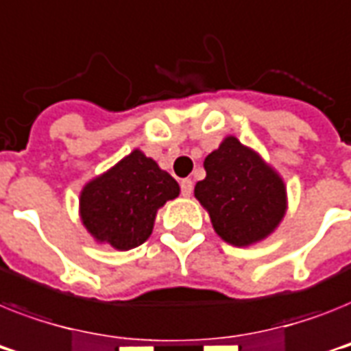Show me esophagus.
I'll return each mask as SVG.
<instances>
[{
  "label": "esophagus",
  "mask_w": 351,
  "mask_h": 351,
  "mask_svg": "<svg viewBox=\"0 0 351 351\" xmlns=\"http://www.w3.org/2000/svg\"><path fill=\"white\" fill-rule=\"evenodd\" d=\"M180 187H182V195H184L185 198H189L191 193H193V182H191L189 178H184V180L180 182Z\"/></svg>",
  "instance_id": "1"
}]
</instances>
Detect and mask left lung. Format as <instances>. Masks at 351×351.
Here are the masks:
<instances>
[{
  "instance_id": "obj_1",
  "label": "left lung",
  "mask_w": 351,
  "mask_h": 351,
  "mask_svg": "<svg viewBox=\"0 0 351 351\" xmlns=\"http://www.w3.org/2000/svg\"><path fill=\"white\" fill-rule=\"evenodd\" d=\"M205 178L195 198L221 240L250 247L267 240L283 221L289 196L283 176L252 147L227 135L204 160Z\"/></svg>"
}]
</instances>
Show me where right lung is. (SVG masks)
I'll list each match as a JSON object with an SVG mask.
<instances>
[{"label": "right lung", "instance_id": "obj_1", "mask_svg": "<svg viewBox=\"0 0 351 351\" xmlns=\"http://www.w3.org/2000/svg\"><path fill=\"white\" fill-rule=\"evenodd\" d=\"M178 195V182L141 149H133L84 184L79 216L97 243L131 250L149 238L158 209Z\"/></svg>", "mask_w": 351, "mask_h": 351}]
</instances>
